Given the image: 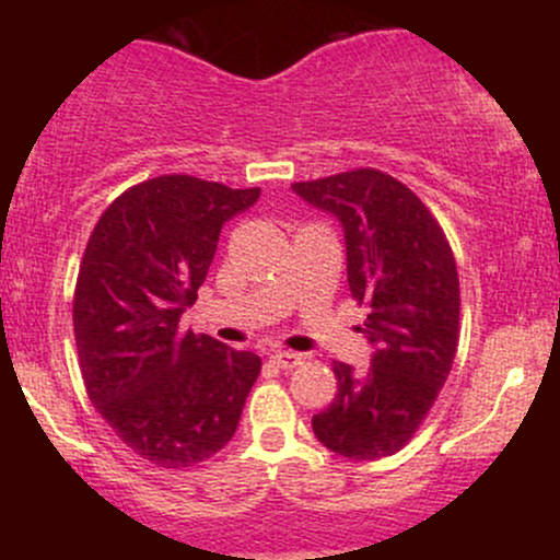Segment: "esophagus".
Segmentation results:
<instances>
[{"label":"esophagus","instance_id":"34e87169","mask_svg":"<svg viewBox=\"0 0 560 560\" xmlns=\"http://www.w3.org/2000/svg\"><path fill=\"white\" fill-rule=\"evenodd\" d=\"M302 361H305V358H302L300 352H289V350L271 352V363L279 365V369H284V371L298 369V365H302Z\"/></svg>","mask_w":560,"mask_h":560}]
</instances>
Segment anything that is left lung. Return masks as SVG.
Masks as SVG:
<instances>
[{
  "mask_svg": "<svg viewBox=\"0 0 560 560\" xmlns=\"http://www.w3.org/2000/svg\"><path fill=\"white\" fill-rule=\"evenodd\" d=\"M292 189L342 221L347 284L369 307L361 331L374 345L365 374L334 361L337 395L313 416V432L345 458H387L419 432L458 352L453 249L432 210L384 171L352 168Z\"/></svg>",
  "mask_w": 560,
  "mask_h": 560,
  "instance_id": "obj_1",
  "label": "left lung"
}]
</instances>
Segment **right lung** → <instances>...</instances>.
Instances as JSON below:
<instances>
[{
  "label": "right lung",
  "instance_id": "right-lung-1",
  "mask_svg": "<svg viewBox=\"0 0 560 560\" xmlns=\"http://www.w3.org/2000/svg\"><path fill=\"white\" fill-rule=\"evenodd\" d=\"M260 189L171 173L115 197L86 242L73 294L89 400L139 458L186 468L234 436L260 358L182 329L221 226Z\"/></svg>",
  "mask_w": 560,
  "mask_h": 560
}]
</instances>
